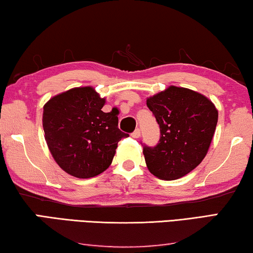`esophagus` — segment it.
<instances>
[{
  "mask_svg": "<svg viewBox=\"0 0 253 253\" xmlns=\"http://www.w3.org/2000/svg\"><path fill=\"white\" fill-rule=\"evenodd\" d=\"M140 134H141V131H140V129H135L133 132H132L131 135L133 138H139Z\"/></svg>",
  "mask_w": 253,
  "mask_h": 253,
  "instance_id": "34e87169",
  "label": "esophagus"
}]
</instances>
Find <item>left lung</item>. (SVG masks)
Wrapping results in <instances>:
<instances>
[{"label":"left lung","mask_w":253,"mask_h":253,"mask_svg":"<svg viewBox=\"0 0 253 253\" xmlns=\"http://www.w3.org/2000/svg\"><path fill=\"white\" fill-rule=\"evenodd\" d=\"M159 126L156 146H143L150 173L161 180H176L203 162L215 133L218 112L207 97L170 86L147 99Z\"/></svg>","instance_id":"1"}]
</instances>
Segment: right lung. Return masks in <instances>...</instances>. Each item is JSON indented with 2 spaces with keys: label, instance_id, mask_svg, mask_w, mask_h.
<instances>
[{
  "label": "right lung",
  "instance_id": "add662e5",
  "mask_svg": "<svg viewBox=\"0 0 253 253\" xmlns=\"http://www.w3.org/2000/svg\"><path fill=\"white\" fill-rule=\"evenodd\" d=\"M104 104L91 87L70 89L45 104V140L70 175L89 178L103 173L112 164L118 142L129 137L118 126L119 111L105 113Z\"/></svg>",
  "mask_w": 253,
  "mask_h": 253
}]
</instances>
